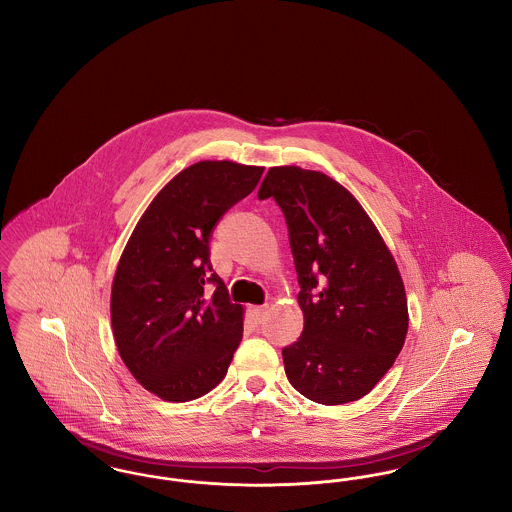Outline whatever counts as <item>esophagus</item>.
<instances>
[{
  "instance_id": "esophagus-1",
  "label": "esophagus",
  "mask_w": 512,
  "mask_h": 512,
  "mask_svg": "<svg viewBox=\"0 0 512 512\" xmlns=\"http://www.w3.org/2000/svg\"><path fill=\"white\" fill-rule=\"evenodd\" d=\"M267 311V305H259V307H251L249 309V313H251V317L255 318V322H261L265 315H267Z\"/></svg>"
}]
</instances>
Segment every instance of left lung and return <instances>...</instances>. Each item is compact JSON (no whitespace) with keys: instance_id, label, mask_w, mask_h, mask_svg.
Returning <instances> with one entry per match:
<instances>
[{"instance_id":"obj_1","label":"left lung","mask_w":512,"mask_h":512,"mask_svg":"<svg viewBox=\"0 0 512 512\" xmlns=\"http://www.w3.org/2000/svg\"><path fill=\"white\" fill-rule=\"evenodd\" d=\"M257 195L274 197L284 211L301 286L303 334L282 351L290 384L322 405L365 397L409 330L407 293L388 245L355 195L324 172L272 167Z\"/></svg>"}]
</instances>
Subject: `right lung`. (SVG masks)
Instances as JSON below:
<instances>
[{
	"label": "right lung",
	"mask_w": 512,
	"mask_h": 512,
	"mask_svg": "<svg viewBox=\"0 0 512 512\" xmlns=\"http://www.w3.org/2000/svg\"><path fill=\"white\" fill-rule=\"evenodd\" d=\"M263 167L199 161L147 205L111 286V326L122 363L163 401L219 386L244 336V307L209 259L217 220L261 180Z\"/></svg>",
	"instance_id": "obj_1"
}]
</instances>
